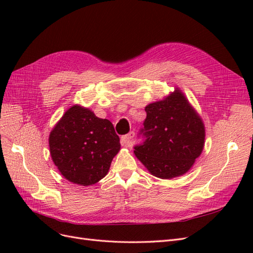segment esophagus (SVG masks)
Returning <instances> with one entry per match:
<instances>
[{
  "label": "esophagus",
  "mask_w": 253,
  "mask_h": 253,
  "mask_svg": "<svg viewBox=\"0 0 253 253\" xmlns=\"http://www.w3.org/2000/svg\"><path fill=\"white\" fill-rule=\"evenodd\" d=\"M134 136H135V132L134 131L127 133L125 136H122V143H124V145H126V147H131V145H132V139L134 138Z\"/></svg>",
  "instance_id": "obj_1"
}]
</instances>
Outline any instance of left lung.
I'll return each instance as SVG.
<instances>
[{
    "label": "left lung",
    "mask_w": 253,
    "mask_h": 253,
    "mask_svg": "<svg viewBox=\"0 0 253 253\" xmlns=\"http://www.w3.org/2000/svg\"><path fill=\"white\" fill-rule=\"evenodd\" d=\"M144 110L147 118L138 133L143 140L134 147L136 157L156 177L185 174L204 148L203 120L178 89Z\"/></svg>",
    "instance_id": "8db88e82"
}]
</instances>
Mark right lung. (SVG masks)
Returning <instances> with one entry per match:
<instances>
[{"label": "right lung", "mask_w": 253, "mask_h": 253, "mask_svg": "<svg viewBox=\"0 0 253 253\" xmlns=\"http://www.w3.org/2000/svg\"><path fill=\"white\" fill-rule=\"evenodd\" d=\"M49 149L53 164L67 180L89 186L108 174L120 143L110 120L74 105L50 132Z\"/></svg>", "instance_id": "obj_1"}]
</instances>
